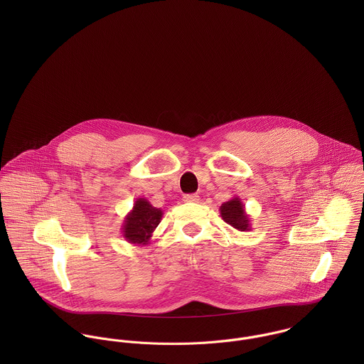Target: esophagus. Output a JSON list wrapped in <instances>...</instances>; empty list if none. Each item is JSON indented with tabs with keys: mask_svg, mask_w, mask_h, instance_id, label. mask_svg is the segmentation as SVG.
Here are the masks:
<instances>
[{
	"mask_svg": "<svg viewBox=\"0 0 364 364\" xmlns=\"http://www.w3.org/2000/svg\"><path fill=\"white\" fill-rule=\"evenodd\" d=\"M199 195H185L183 196V200L185 202H189V203H196V202H199Z\"/></svg>",
	"mask_w": 364,
	"mask_h": 364,
	"instance_id": "1",
	"label": "esophagus"
}]
</instances>
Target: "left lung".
<instances>
[{
  "instance_id": "left-lung-1",
  "label": "left lung",
  "mask_w": 364,
  "mask_h": 364,
  "mask_svg": "<svg viewBox=\"0 0 364 364\" xmlns=\"http://www.w3.org/2000/svg\"><path fill=\"white\" fill-rule=\"evenodd\" d=\"M220 214L223 220L234 227L238 231H250L251 220L245 211V205L241 202L238 196H234L228 202H224L220 206Z\"/></svg>"
}]
</instances>
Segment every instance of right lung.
Listing matches in <instances>:
<instances>
[{"instance_id":"right-lung-1","label":"right lung","mask_w":364,"mask_h":364,"mask_svg":"<svg viewBox=\"0 0 364 364\" xmlns=\"http://www.w3.org/2000/svg\"><path fill=\"white\" fill-rule=\"evenodd\" d=\"M162 210L156 208L144 198H139L133 208L124 217L122 234L133 245L146 247L162 218Z\"/></svg>"}]
</instances>
